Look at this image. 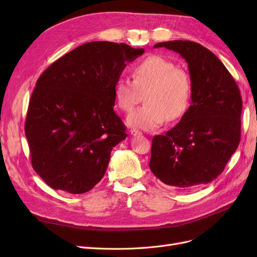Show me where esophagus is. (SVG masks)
<instances>
[{"label": "esophagus", "instance_id": "1", "mask_svg": "<svg viewBox=\"0 0 257 257\" xmlns=\"http://www.w3.org/2000/svg\"><path fill=\"white\" fill-rule=\"evenodd\" d=\"M131 134L133 135V136H138V135H141L142 133L139 131H137V130H131Z\"/></svg>", "mask_w": 257, "mask_h": 257}]
</instances>
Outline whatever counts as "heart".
Wrapping results in <instances>:
<instances>
[{"mask_svg": "<svg viewBox=\"0 0 257 257\" xmlns=\"http://www.w3.org/2000/svg\"><path fill=\"white\" fill-rule=\"evenodd\" d=\"M132 77L133 81L123 78L114 87L116 104L127 112L142 102L145 94V105L127 116L130 126L157 130L166 120L180 119L188 110L192 94L190 76L173 62L160 56L149 57L133 67Z\"/></svg>", "mask_w": 257, "mask_h": 257, "instance_id": "1", "label": "heart"}]
</instances>
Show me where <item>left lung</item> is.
<instances>
[{"label": "left lung", "mask_w": 257, "mask_h": 257, "mask_svg": "<svg viewBox=\"0 0 257 257\" xmlns=\"http://www.w3.org/2000/svg\"><path fill=\"white\" fill-rule=\"evenodd\" d=\"M188 63L192 104L175 127L152 139L149 166L167 185L190 189L222 174L240 143L242 99L227 68L200 44L170 41L154 45Z\"/></svg>", "instance_id": "8db88e82"}]
</instances>
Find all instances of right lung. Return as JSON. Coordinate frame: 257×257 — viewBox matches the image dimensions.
Segmentation results:
<instances>
[{"label": "right lung", "instance_id": "1", "mask_svg": "<svg viewBox=\"0 0 257 257\" xmlns=\"http://www.w3.org/2000/svg\"><path fill=\"white\" fill-rule=\"evenodd\" d=\"M144 52L124 43L91 42L38 78L25 131L32 166L50 188L82 194L102 180L112 148L127 136L113 110L114 87L126 63Z\"/></svg>", "mask_w": 257, "mask_h": 257}]
</instances>
